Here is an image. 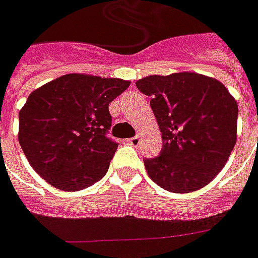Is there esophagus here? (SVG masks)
<instances>
[{
    "instance_id": "esophagus-1",
    "label": "esophagus",
    "mask_w": 258,
    "mask_h": 258,
    "mask_svg": "<svg viewBox=\"0 0 258 258\" xmlns=\"http://www.w3.org/2000/svg\"><path fill=\"white\" fill-rule=\"evenodd\" d=\"M129 144H132L133 147H137V145L140 144V136H135L129 139Z\"/></svg>"
}]
</instances>
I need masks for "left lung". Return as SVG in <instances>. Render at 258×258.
<instances>
[{
    "instance_id": "8db88e82",
    "label": "left lung",
    "mask_w": 258,
    "mask_h": 258,
    "mask_svg": "<svg viewBox=\"0 0 258 258\" xmlns=\"http://www.w3.org/2000/svg\"><path fill=\"white\" fill-rule=\"evenodd\" d=\"M151 98L163 147L144 159L150 178L173 193L208 185L224 167L237 141L238 104L220 81L181 72L136 83Z\"/></svg>"
}]
</instances>
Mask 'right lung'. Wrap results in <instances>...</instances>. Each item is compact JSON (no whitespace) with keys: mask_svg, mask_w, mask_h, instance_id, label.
I'll use <instances>...</instances> for the list:
<instances>
[{"mask_svg":"<svg viewBox=\"0 0 258 258\" xmlns=\"http://www.w3.org/2000/svg\"><path fill=\"white\" fill-rule=\"evenodd\" d=\"M129 85L71 73L31 92L19 113V143L44 181L75 191L103 178L118 147L107 136L108 104Z\"/></svg>","mask_w":258,"mask_h":258,"instance_id":"1","label":"right lung"}]
</instances>
